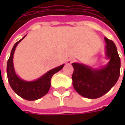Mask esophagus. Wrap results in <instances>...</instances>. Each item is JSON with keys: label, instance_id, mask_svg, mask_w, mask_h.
<instances>
[{"label": "esophagus", "instance_id": "1", "mask_svg": "<svg viewBox=\"0 0 125 125\" xmlns=\"http://www.w3.org/2000/svg\"><path fill=\"white\" fill-rule=\"evenodd\" d=\"M74 62V59L73 58H69L67 60V64H71V63H72L73 62Z\"/></svg>", "mask_w": 125, "mask_h": 125}]
</instances>
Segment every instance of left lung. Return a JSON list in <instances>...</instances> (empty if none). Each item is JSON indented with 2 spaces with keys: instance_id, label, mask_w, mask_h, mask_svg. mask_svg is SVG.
<instances>
[{
  "instance_id": "left-lung-1",
  "label": "left lung",
  "mask_w": 125,
  "mask_h": 125,
  "mask_svg": "<svg viewBox=\"0 0 125 125\" xmlns=\"http://www.w3.org/2000/svg\"><path fill=\"white\" fill-rule=\"evenodd\" d=\"M106 56L110 59L106 66L93 69L85 65L73 63V85L76 92L87 99H97L108 93L120 75L121 60L114 42L104 38Z\"/></svg>"
}]
</instances>
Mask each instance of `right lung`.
Segmentation results:
<instances>
[{"instance_id":"add662e5","label":"right lung","mask_w":125,"mask_h":125,"mask_svg":"<svg viewBox=\"0 0 125 125\" xmlns=\"http://www.w3.org/2000/svg\"><path fill=\"white\" fill-rule=\"evenodd\" d=\"M25 36H24L21 40L15 43L11 51L10 56L7 62V76L9 83L15 93H17L19 97L27 101H36L37 99L42 98L48 93L51 87L52 76L56 73L60 71L63 67L64 65L63 64L49 71L43 76L34 81L28 82L19 78L15 72L13 58L17 45L25 38Z\"/></svg>"}]
</instances>
